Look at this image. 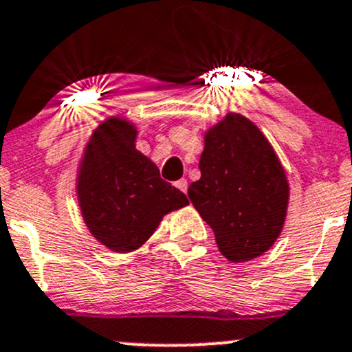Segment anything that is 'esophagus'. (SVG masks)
Segmentation results:
<instances>
[{
    "label": "esophagus",
    "mask_w": 352,
    "mask_h": 352,
    "mask_svg": "<svg viewBox=\"0 0 352 352\" xmlns=\"http://www.w3.org/2000/svg\"><path fill=\"white\" fill-rule=\"evenodd\" d=\"M175 187L179 188V190H182L184 194H187V188H188V182L185 179H180V180H177L175 182Z\"/></svg>",
    "instance_id": "34e87169"
}]
</instances>
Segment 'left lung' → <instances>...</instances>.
Instances as JSON below:
<instances>
[{"mask_svg": "<svg viewBox=\"0 0 352 352\" xmlns=\"http://www.w3.org/2000/svg\"><path fill=\"white\" fill-rule=\"evenodd\" d=\"M200 180L188 199L210 226L223 257L252 261L279 239L289 206V182L276 150L258 126L229 111L204 133Z\"/></svg>", "mask_w": 352, "mask_h": 352, "instance_id": "left-lung-1", "label": "left lung"}]
</instances>
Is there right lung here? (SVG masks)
<instances>
[{"mask_svg":"<svg viewBox=\"0 0 352 352\" xmlns=\"http://www.w3.org/2000/svg\"><path fill=\"white\" fill-rule=\"evenodd\" d=\"M137 125L123 115L100 123L85 145L76 199L85 226L107 249L129 254L152 237L162 219L188 206L179 188L137 150Z\"/></svg>","mask_w":352,"mask_h":352,"instance_id":"1","label":"right lung"}]
</instances>
